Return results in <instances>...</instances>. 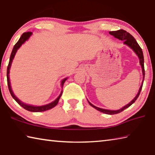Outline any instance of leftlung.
Wrapping results in <instances>:
<instances>
[{
  "label": "left lung",
  "mask_w": 155,
  "mask_h": 155,
  "mask_svg": "<svg viewBox=\"0 0 155 155\" xmlns=\"http://www.w3.org/2000/svg\"><path fill=\"white\" fill-rule=\"evenodd\" d=\"M110 35H111L112 36H114L115 38H117L118 39H119L120 41H124V44L127 45L129 46L131 49H133L134 51L136 53V55L138 56V58L140 59V64L141 65L142 69V73H143V81H142V83L141 86L140 87L139 91L137 93V94L136 95V96L134 98V100L130 102V103H129L128 104H127L124 107H123L122 108H120L119 110H106V109H103V108H98L97 106H95L94 105H93L91 103H90L89 101L88 102L90 105H91L92 107H94V108H95L97 110H99L100 112H103V113L105 114H118L120 113V112H122L123 110H124L126 108H127L128 107L130 106L131 104L136 102V100L137 99V97H139L140 91H141L142 88V85H143V83H144V76H145V71H144V55H143V52L142 50L141 49V47H140L138 43H137V41H136V39L134 38V36L131 35H130L129 32H127V31L124 30H119L117 31H112V32H109Z\"/></svg>",
  "instance_id": "obj_1"
}]
</instances>
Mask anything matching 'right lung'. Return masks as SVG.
I'll return each mask as SVG.
<instances>
[{
	"label": "right lung",
	"instance_id": "1",
	"mask_svg": "<svg viewBox=\"0 0 155 155\" xmlns=\"http://www.w3.org/2000/svg\"><path fill=\"white\" fill-rule=\"evenodd\" d=\"M32 32H24L22 34V35L21 36V37L19 38V41L17 42V43L14 45L13 49L12 50V52H11V54L10 56V59H9V64H8L7 66V84H8V87H9V92L11 95V96L13 97V98L17 102H18L19 105H20L21 107H23L24 109L30 111V112H43V111H45L47 110L51 109L53 107H55L56 105L58 104V103L59 102V100H60V97L61 96V94H62V90H61V94L59 95L58 97L56 99L55 101H53V102L49 103L48 104L44 105V106H32V105H28L26 104H24V102H22L21 101L19 100L18 97H17L15 95H14L13 92L11 89V84H10V80H9V70L11 68V64H12V61L14 57H15V55L17 52V51L21 46L22 44H24L26 41H27L28 39L30 38V36L32 35ZM67 78H64L61 82V86L63 88L64 86V83H65V81H66Z\"/></svg>",
	"mask_w": 155,
	"mask_h": 155
}]
</instances>
